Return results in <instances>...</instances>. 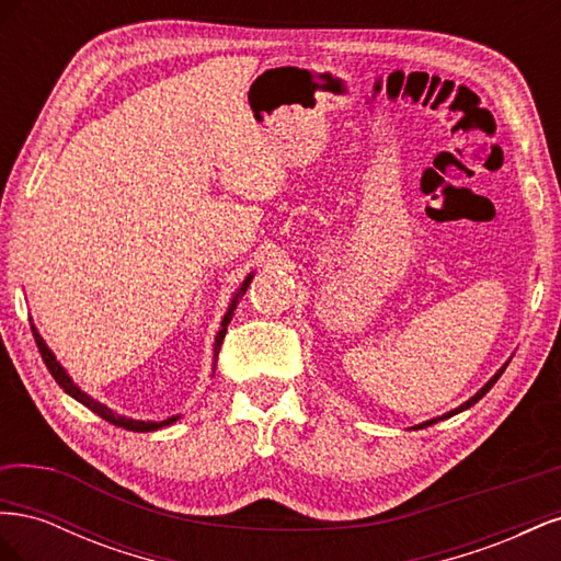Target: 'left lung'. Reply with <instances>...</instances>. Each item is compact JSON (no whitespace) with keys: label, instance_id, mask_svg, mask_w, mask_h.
<instances>
[{"label":"left lung","instance_id":"8db88e82","mask_svg":"<svg viewBox=\"0 0 561 561\" xmlns=\"http://www.w3.org/2000/svg\"><path fill=\"white\" fill-rule=\"evenodd\" d=\"M505 367H507V363L496 371V375L494 377H491L480 390H478V393H474L470 400H466L463 404H458L456 407V410H451V412H447V414H443V416H435V419H428V421H423V423H419V426H414V431H419V428H428V426H433V423H437V421H445V419H449V416H454V414H458V412H463V410H468V407H472L474 402H478V400H482L486 393H489V390H491V386H494L496 381H499V377L503 375V371H505Z\"/></svg>","mask_w":561,"mask_h":561}]
</instances>
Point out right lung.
<instances>
[{
	"label": "right lung",
	"instance_id": "1",
	"mask_svg": "<svg viewBox=\"0 0 561 561\" xmlns=\"http://www.w3.org/2000/svg\"><path fill=\"white\" fill-rule=\"evenodd\" d=\"M252 278H254V274H248L245 280L239 285V290L233 293V297H231V301H229V309H227L222 322H219V332L215 334V344H213V358H215V360H213V367L217 365V353H219V346H222V339H225V334H227L231 316H233V311H236V304H239V299L245 295V290H248V285H250ZM32 334H35V342H37V346H39V353H42V358H44L48 371H50V375H54V379L58 381V386L65 390V393L72 396V398H75L77 402H81L83 407H89V410L95 412L98 416H103L105 421L114 423V426L133 431V433H151V431H159V428L171 426V423H175V421L182 416V414H175V416H168V419H163V421H140V419H130V416H124V414H116L114 410H110L107 404L98 402L95 398H91V396L87 393V390H81V388L72 381V377L67 375V369L58 363L54 351H50V348L46 346L44 336L37 332L35 325H32Z\"/></svg>",
	"mask_w": 561,
	"mask_h": 561
}]
</instances>
